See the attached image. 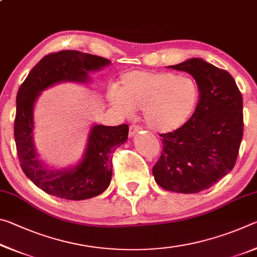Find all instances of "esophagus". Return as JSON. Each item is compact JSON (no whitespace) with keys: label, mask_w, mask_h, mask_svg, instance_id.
I'll use <instances>...</instances> for the list:
<instances>
[{"label":"esophagus","mask_w":257,"mask_h":257,"mask_svg":"<svg viewBox=\"0 0 257 257\" xmlns=\"http://www.w3.org/2000/svg\"><path fill=\"white\" fill-rule=\"evenodd\" d=\"M141 129L142 128L139 127V125H136V124L130 125V128H129V137H134L135 135H136Z\"/></svg>","instance_id":"obj_1"}]
</instances>
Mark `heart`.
Here are the masks:
<instances>
[{"label":"heart","mask_w":257,"mask_h":257,"mask_svg":"<svg viewBox=\"0 0 257 257\" xmlns=\"http://www.w3.org/2000/svg\"><path fill=\"white\" fill-rule=\"evenodd\" d=\"M199 99L195 79L172 72L133 70L123 73L119 94L113 103L125 113L143 110L144 120L158 133H171L182 127L194 114Z\"/></svg>","instance_id":"heart-1"}]
</instances>
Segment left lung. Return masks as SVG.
I'll list each match as a JSON object with an SVG mask.
<instances>
[{"label":"left lung","mask_w":257,"mask_h":257,"mask_svg":"<svg viewBox=\"0 0 257 257\" xmlns=\"http://www.w3.org/2000/svg\"><path fill=\"white\" fill-rule=\"evenodd\" d=\"M169 68L186 71L199 87L194 114L172 133L161 134L162 150L153 167L163 189L195 194L232 170L242 139V96L228 71L194 58Z\"/></svg>","instance_id":"1"}]
</instances>
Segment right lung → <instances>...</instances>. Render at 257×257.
<instances>
[{"label": "right lung", "mask_w": 257, "mask_h": 257, "mask_svg": "<svg viewBox=\"0 0 257 257\" xmlns=\"http://www.w3.org/2000/svg\"><path fill=\"white\" fill-rule=\"evenodd\" d=\"M111 63L101 56L67 50L45 55L21 84L17 94L15 141L20 167L38 188L52 196L81 201L102 194L111 182L114 151L128 139V124H94L84 158L75 167L51 170L37 159L33 141L34 104L41 92L58 82H88V72Z\"/></svg>", "instance_id": "1"}]
</instances>
